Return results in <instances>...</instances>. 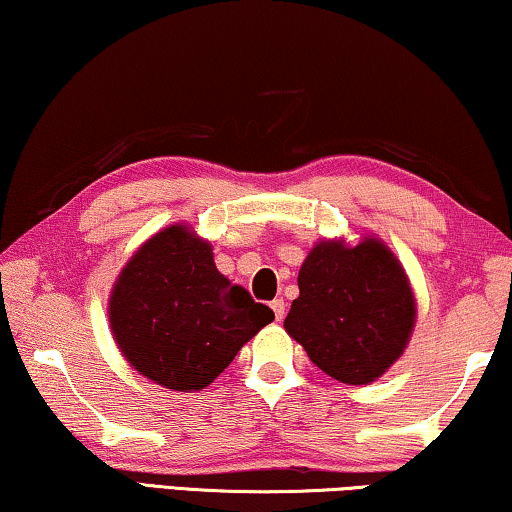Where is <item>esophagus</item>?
Instances as JSON below:
<instances>
[{"instance_id":"34e87169","label":"esophagus","mask_w":512,"mask_h":512,"mask_svg":"<svg viewBox=\"0 0 512 512\" xmlns=\"http://www.w3.org/2000/svg\"><path fill=\"white\" fill-rule=\"evenodd\" d=\"M271 310H273V315H276V322H282V317H285V301L282 299L271 301Z\"/></svg>"}]
</instances>
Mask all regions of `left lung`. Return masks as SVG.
Instances as JSON below:
<instances>
[{"mask_svg": "<svg viewBox=\"0 0 512 512\" xmlns=\"http://www.w3.org/2000/svg\"><path fill=\"white\" fill-rule=\"evenodd\" d=\"M416 296L400 259L377 236L356 246L317 241L299 271V299L285 331L326 375L349 386L372 384L407 349Z\"/></svg>", "mask_w": 512, "mask_h": 512, "instance_id": "obj_1", "label": "left lung"}]
</instances>
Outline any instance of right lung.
I'll return each mask as SVG.
<instances>
[{
	"label": "right lung",
	"instance_id": "1",
	"mask_svg": "<svg viewBox=\"0 0 512 512\" xmlns=\"http://www.w3.org/2000/svg\"><path fill=\"white\" fill-rule=\"evenodd\" d=\"M121 356L158 386L207 388L250 338L273 322V310L232 285L213 248L177 223L135 250L114 280L108 303Z\"/></svg>",
	"mask_w": 512,
	"mask_h": 512
}]
</instances>
